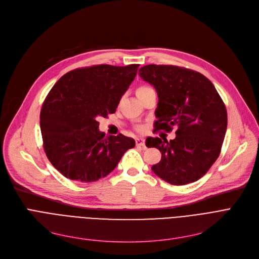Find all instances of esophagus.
<instances>
[{"label": "esophagus", "mask_w": 259, "mask_h": 259, "mask_svg": "<svg viewBox=\"0 0 259 259\" xmlns=\"http://www.w3.org/2000/svg\"><path fill=\"white\" fill-rule=\"evenodd\" d=\"M135 143H137L138 146L145 147V140L142 139V138H137V140H135Z\"/></svg>", "instance_id": "esophagus-1"}]
</instances>
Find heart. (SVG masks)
I'll return each mask as SVG.
<instances>
[{
    "instance_id": "obj_1",
    "label": "heart",
    "mask_w": 259,
    "mask_h": 259,
    "mask_svg": "<svg viewBox=\"0 0 259 259\" xmlns=\"http://www.w3.org/2000/svg\"><path fill=\"white\" fill-rule=\"evenodd\" d=\"M150 90H153V89H152L151 87H149V86H146V85L140 86V87L137 89V94H138V97H139V95H142V94H144V93L148 92V91H150Z\"/></svg>"
}]
</instances>
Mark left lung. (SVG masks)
Listing matches in <instances>:
<instances>
[{
  "label": "left lung",
  "mask_w": 259,
  "mask_h": 259,
  "mask_svg": "<svg viewBox=\"0 0 259 259\" xmlns=\"http://www.w3.org/2000/svg\"><path fill=\"white\" fill-rule=\"evenodd\" d=\"M139 73L157 92L156 129L178 128L170 142L146 140L147 147H155L161 153L152 171L175 186L196 182L221 153L228 122L223 100L206 76L186 68L147 65Z\"/></svg>",
  "instance_id": "1"
}]
</instances>
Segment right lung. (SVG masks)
I'll return each instance as SVG.
<instances>
[{"mask_svg":"<svg viewBox=\"0 0 259 259\" xmlns=\"http://www.w3.org/2000/svg\"><path fill=\"white\" fill-rule=\"evenodd\" d=\"M138 64L98 65L63 75L52 87L40 110L44 150L65 178L91 183L112 172L133 139L105 135L99 117L115 112L137 75Z\"/></svg>","mask_w":259,"mask_h":259,"instance_id":"right-lung-1","label":"right lung"}]
</instances>
